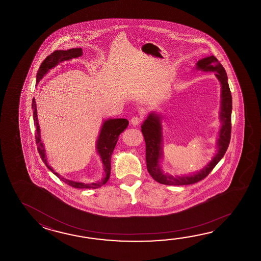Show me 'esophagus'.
<instances>
[{"mask_svg": "<svg viewBox=\"0 0 261 261\" xmlns=\"http://www.w3.org/2000/svg\"><path fill=\"white\" fill-rule=\"evenodd\" d=\"M142 121V118L139 117H133L132 119H130V123H132V125L133 126H138L139 124L141 123Z\"/></svg>", "mask_w": 261, "mask_h": 261, "instance_id": "esophagus-1", "label": "esophagus"}]
</instances>
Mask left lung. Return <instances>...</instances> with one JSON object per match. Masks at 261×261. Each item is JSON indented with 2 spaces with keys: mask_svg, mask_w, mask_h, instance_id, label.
<instances>
[{
  "mask_svg": "<svg viewBox=\"0 0 261 261\" xmlns=\"http://www.w3.org/2000/svg\"><path fill=\"white\" fill-rule=\"evenodd\" d=\"M196 68L204 72H215L221 84V110L220 120L222 126L217 139V153L207 165L193 175L172 176L164 173L161 167L162 152V127L161 118L154 112L142 124V133L145 142V160L150 175L159 183L168 186H183L197 183L212 172L227 151L231 134V111L232 97L227 83V72L215 56L206 57L197 62Z\"/></svg>",
  "mask_w": 261,
  "mask_h": 261,
  "instance_id": "obj_1",
  "label": "left lung"
}]
</instances>
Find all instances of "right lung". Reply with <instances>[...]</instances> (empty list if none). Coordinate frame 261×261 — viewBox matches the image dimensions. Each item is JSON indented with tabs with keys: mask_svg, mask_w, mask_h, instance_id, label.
<instances>
[{
	"mask_svg": "<svg viewBox=\"0 0 261 261\" xmlns=\"http://www.w3.org/2000/svg\"><path fill=\"white\" fill-rule=\"evenodd\" d=\"M83 55L82 48H72L68 50H56L53 53H51L49 56H47L44 61L42 62L40 65L39 70L36 74V83H39L40 80L44 77L48 72L50 69L57 66L60 62L64 61H69L72 60L73 58H78L80 56ZM32 108L34 111V121L35 128H36V133H35V142L37 144V149L39 152L40 156L42 161H44V164L49 169L51 172L55 174L56 176L61 179L67 185L71 186L72 188L75 189H98L105 184L107 183L108 179L110 177L111 173V155L113 154L114 148L117 143L118 137L120 133H123L127 127H128V121L125 118H110L106 120L101 128H100V134L96 143V150L97 153L99 154L100 158V161L102 162L103 165V170H105V177L101 179V181L94 182V183L85 184L82 182H75L72 180H68L66 178L61 177V175L55 172V171L48 165L46 155H45V150H44V144L41 141V134H40L39 123H38V118H37V109H36V102L35 100L33 99V103H32Z\"/></svg>",
	"mask_w": 261,
	"mask_h": 261,
	"instance_id": "1",
	"label": "right lung"
}]
</instances>
